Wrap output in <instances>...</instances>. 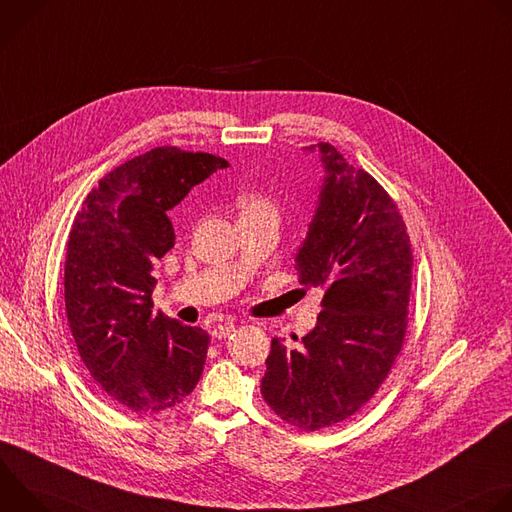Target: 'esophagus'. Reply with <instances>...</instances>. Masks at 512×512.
I'll return each instance as SVG.
<instances>
[{"label": "esophagus", "instance_id": "1", "mask_svg": "<svg viewBox=\"0 0 512 512\" xmlns=\"http://www.w3.org/2000/svg\"><path fill=\"white\" fill-rule=\"evenodd\" d=\"M235 332V324H218V326H214L212 328V338H218V340H223V338H227V336H231Z\"/></svg>", "mask_w": 512, "mask_h": 512}]
</instances>
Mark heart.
Here are the masks:
<instances>
[{"instance_id":"b5f03b06","label":"heart","mask_w":512,"mask_h":512,"mask_svg":"<svg viewBox=\"0 0 512 512\" xmlns=\"http://www.w3.org/2000/svg\"><path fill=\"white\" fill-rule=\"evenodd\" d=\"M239 208H241V214H251V212H263V210H271L275 212L273 204L263 198V196H257V194H247V196H241L239 198Z\"/></svg>"}]
</instances>
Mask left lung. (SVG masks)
<instances>
[{
	"label": "left lung",
	"mask_w": 512,
	"mask_h": 512,
	"mask_svg": "<svg viewBox=\"0 0 512 512\" xmlns=\"http://www.w3.org/2000/svg\"><path fill=\"white\" fill-rule=\"evenodd\" d=\"M308 150L326 176L296 269L304 287L324 289L322 312L298 346L271 340L261 395L289 425L318 431L354 415L387 379L405 340L413 255L387 190L334 145Z\"/></svg>",
	"instance_id": "8db88e82"
}]
</instances>
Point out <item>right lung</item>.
Wrapping results in <instances>:
<instances>
[{"mask_svg": "<svg viewBox=\"0 0 512 512\" xmlns=\"http://www.w3.org/2000/svg\"><path fill=\"white\" fill-rule=\"evenodd\" d=\"M227 166L218 156L164 145L103 176L72 223L64 263L68 326L97 389L135 413L170 409L200 381L210 336L152 316V273L176 241L168 210Z\"/></svg>", "mask_w": 512, "mask_h": 512, "instance_id": "1", "label": "right lung"}]
</instances>
